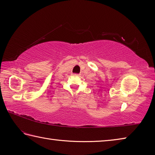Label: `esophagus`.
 <instances>
[{
	"mask_svg": "<svg viewBox=\"0 0 155 155\" xmlns=\"http://www.w3.org/2000/svg\"><path fill=\"white\" fill-rule=\"evenodd\" d=\"M73 75H74V77H79V74H76V73L73 74Z\"/></svg>",
	"mask_w": 155,
	"mask_h": 155,
	"instance_id": "obj_1",
	"label": "esophagus"
}]
</instances>
